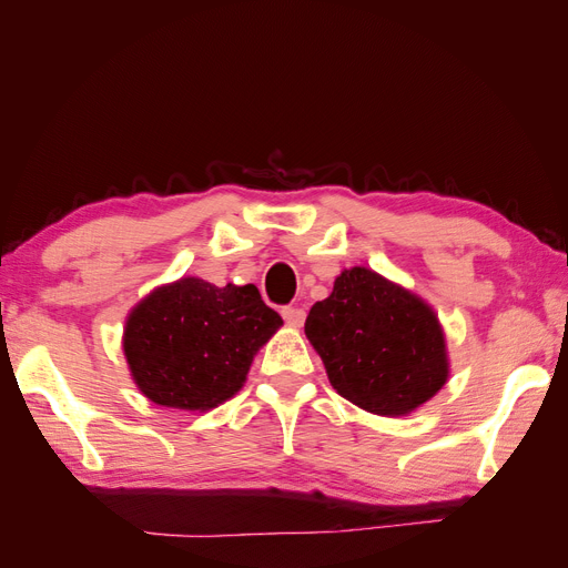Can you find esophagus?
<instances>
[{"label":"esophagus","mask_w":568,"mask_h":568,"mask_svg":"<svg viewBox=\"0 0 568 568\" xmlns=\"http://www.w3.org/2000/svg\"><path fill=\"white\" fill-rule=\"evenodd\" d=\"M282 317H284V322L288 326H294V329H298V326H303V322H305V311H303V307H284Z\"/></svg>","instance_id":"34e87169"}]
</instances>
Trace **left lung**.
Wrapping results in <instances>:
<instances>
[{
	"label": "left lung",
	"mask_w": 568,
	"mask_h": 568,
	"mask_svg": "<svg viewBox=\"0 0 568 568\" xmlns=\"http://www.w3.org/2000/svg\"><path fill=\"white\" fill-rule=\"evenodd\" d=\"M305 336L341 398L372 415L405 417L450 376L434 307L367 267L338 274L329 298L311 307Z\"/></svg>",
	"instance_id": "left-lung-1"
}]
</instances>
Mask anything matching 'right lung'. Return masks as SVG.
Returning a JSON list of instances; mask_svg holds the SVG:
<instances>
[{
	"mask_svg": "<svg viewBox=\"0 0 568 568\" xmlns=\"http://www.w3.org/2000/svg\"><path fill=\"white\" fill-rule=\"evenodd\" d=\"M282 324L253 284L182 277L132 307L123 353L151 403L209 412L242 390L255 353Z\"/></svg>",
	"mask_w": 568,
	"mask_h": 568,
	"instance_id": "add662e5",
	"label": "right lung"
}]
</instances>
